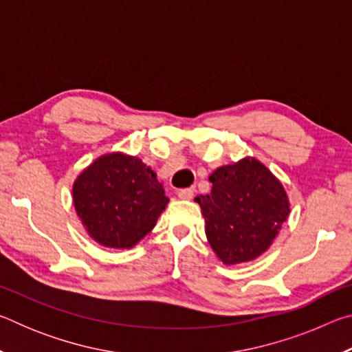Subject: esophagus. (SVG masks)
<instances>
[{"label":"esophagus","mask_w":352,"mask_h":352,"mask_svg":"<svg viewBox=\"0 0 352 352\" xmlns=\"http://www.w3.org/2000/svg\"><path fill=\"white\" fill-rule=\"evenodd\" d=\"M194 192H195L194 188H184L178 190V197L183 200H190L194 197Z\"/></svg>","instance_id":"esophagus-1"}]
</instances>
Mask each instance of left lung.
<instances>
[{
    "instance_id": "8db88e82",
    "label": "left lung",
    "mask_w": 352,
    "mask_h": 352,
    "mask_svg": "<svg viewBox=\"0 0 352 352\" xmlns=\"http://www.w3.org/2000/svg\"><path fill=\"white\" fill-rule=\"evenodd\" d=\"M210 182L211 194L195 201L214 253L226 265L256 259L272 245L290 212L281 182L250 157L216 169Z\"/></svg>"
}]
</instances>
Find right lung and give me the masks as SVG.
<instances>
[{
	"label": "right lung",
	"mask_w": 352,
	"mask_h": 352,
	"mask_svg": "<svg viewBox=\"0 0 352 352\" xmlns=\"http://www.w3.org/2000/svg\"><path fill=\"white\" fill-rule=\"evenodd\" d=\"M73 201L87 233L110 248H132L153 230L169 199L140 158L102 155L77 177Z\"/></svg>",
	"instance_id": "1"
}]
</instances>
